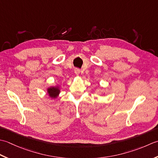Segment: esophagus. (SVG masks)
<instances>
[{
  "label": "esophagus",
  "instance_id": "34e87169",
  "mask_svg": "<svg viewBox=\"0 0 158 158\" xmlns=\"http://www.w3.org/2000/svg\"><path fill=\"white\" fill-rule=\"evenodd\" d=\"M74 72H75V73H76V75H79L80 73V70L79 69H78V68H76V69H74Z\"/></svg>",
  "mask_w": 158,
  "mask_h": 158
}]
</instances>
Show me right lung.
<instances>
[{"label":"right lung","instance_id":"right-lung-1","mask_svg":"<svg viewBox=\"0 0 158 158\" xmlns=\"http://www.w3.org/2000/svg\"><path fill=\"white\" fill-rule=\"evenodd\" d=\"M47 91L50 98H56L60 93V88L59 86H50V87L48 88Z\"/></svg>","mask_w":158,"mask_h":158}]
</instances>
